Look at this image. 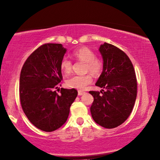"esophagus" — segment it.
I'll return each instance as SVG.
<instances>
[{
    "label": "esophagus",
    "mask_w": 160,
    "mask_h": 160,
    "mask_svg": "<svg viewBox=\"0 0 160 160\" xmlns=\"http://www.w3.org/2000/svg\"><path fill=\"white\" fill-rule=\"evenodd\" d=\"M85 92H83V91H78V95H79V96H81V95H84V94Z\"/></svg>",
    "instance_id": "esophagus-1"
}]
</instances>
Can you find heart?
Listing matches in <instances>:
<instances>
[{
    "mask_svg": "<svg viewBox=\"0 0 160 160\" xmlns=\"http://www.w3.org/2000/svg\"><path fill=\"white\" fill-rule=\"evenodd\" d=\"M73 56L76 60L85 62L84 71L89 72L92 75L98 76L101 74L103 69V62L101 59L96 58L93 50L87 47H82L74 50ZM60 69L63 73L68 74L71 72L73 64L69 59L63 58L60 61ZM92 82V76L90 73L85 75H76L67 78L65 84L70 88L83 90Z\"/></svg>",
    "mask_w": 160,
    "mask_h": 160,
    "instance_id": "b5f03b06",
    "label": "heart"
}]
</instances>
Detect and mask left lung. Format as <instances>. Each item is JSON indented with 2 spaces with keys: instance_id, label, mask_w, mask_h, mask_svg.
Returning a JSON list of instances; mask_svg holds the SVG:
<instances>
[{
  "instance_id": "left-lung-1",
  "label": "left lung",
  "mask_w": 160,
  "mask_h": 160,
  "mask_svg": "<svg viewBox=\"0 0 160 160\" xmlns=\"http://www.w3.org/2000/svg\"><path fill=\"white\" fill-rule=\"evenodd\" d=\"M100 52L103 70L95 85L106 89L89 91L94 101L90 111L94 121L105 128L112 129L130 117L137 96V78L129 57L119 48L104 43Z\"/></svg>"
}]
</instances>
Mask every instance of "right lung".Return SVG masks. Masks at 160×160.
<instances>
[{"label": "right lung", "mask_w": 160, "mask_h": 160, "mask_svg": "<svg viewBox=\"0 0 160 160\" xmlns=\"http://www.w3.org/2000/svg\"><path fill=\"white\" fill-rule=\"evenodd\" d=\"M65 52L61 43H44L30 54L21 70L22 108L29 121L45 132L65 123L78 95L75 89L61 88L60 94L55 90L62 80L60 65Z\"/></svg>", "instance_id": "1"}]
</instances>
